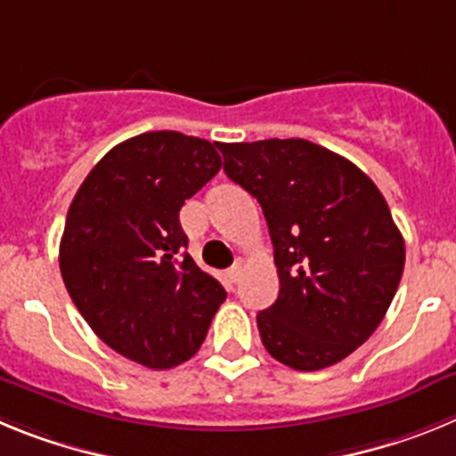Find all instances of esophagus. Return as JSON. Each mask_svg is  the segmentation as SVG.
Listing matches in <instances>:
<instances>
[{
  "instance_id": "34e87169",
  "label": "esophagus",
  "mask_w": 456,
  "mask_h": 456,
  "mask_svg": "<svg viewBox=\"0 0 456 456\" xmlns=\"http://www.w3.org/2000/svg\"><path fill=\"white\" fill-rule=\"evenodd\" d=\"M225 278H228V283H237L241 278V265H232V267L225 272Z\"/></svg>"
}]
</instances>
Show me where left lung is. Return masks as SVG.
<instances>
[{
    "mask_svg": "<svg viewBox=\"0 0 456 456\" xmlns=\"http://www.w3.org/2000/svg\"><path fill=\"white\" fill-rule=\"evenodd\" d=\"M225 175L269 225L278 299L257 313L263 345L292 370L347 358L374 333L404 272V237L356 164L305 139L219 143Z\"/></svg>",
    "mask_w": 456,
    "mask_h": 456,
    "instance_id": "left-lung-1",
    "label": "left lung"
}]
</instances>
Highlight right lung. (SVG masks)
<instances>
[{"label":"right lung","instance_id":"right-lung-1","mask_svg":"<svg viewBox=\"0 0 456 456\" xmlns=\"http://www.w3.org/2000/svg\"><path fill=\"white\" fill-rule=\"evenodd\" d=\"M221 168L215 143L146 132L107 152L72 199L59 267L72 304L120 356L168 370L199 352L224 285L184 253V200Z\"/></svg>","mask_w":456,"mask_h":456}]
</instances>
